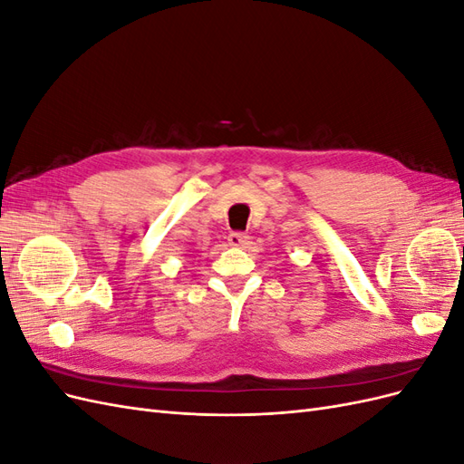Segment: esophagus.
I'll use <instances>...</instances> for the list:
<instances>
[{
  "label": "esophagus",
  "instance_id": "obj_1",
  "mask_svg": "<svg viewBox=\"0 0 464 464\" xmlns=\"http://www.w3.org/2000/svg\"><path fill=\"white\" fill-rule=\"evenodd\" d=\"M249 242V236L244 232H232L228 236V244L234 247H244Z\"/></svg>",
  "mask_w": 464,
  "mask_h": 464
}]
</instances>
